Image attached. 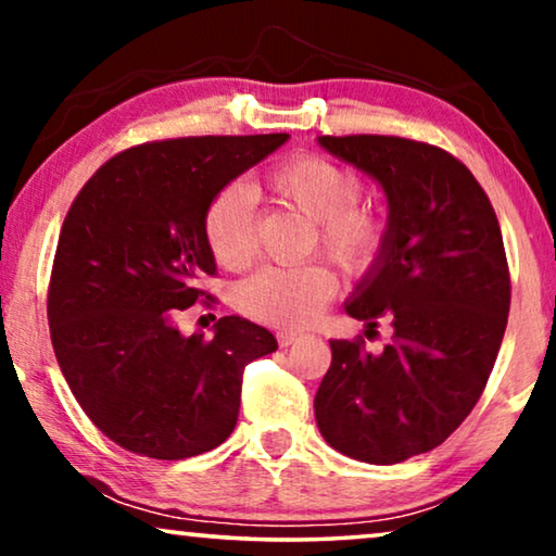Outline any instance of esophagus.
I'll return each mask as SVG.
<instances>
[{
  "label": "esophagus",
  "instance_id": "34e87169",
  "mask_svg": "<svg viewBox=\"0 0 556 556\" xmlns=\"http://www.w3.org/2000/svg\"><path fill=\"white\" fill-rule=\"evenodd\" d=\"M277 340H279V345H281V348H289V345H294L296 340H300V332L285 330V332H279V334H277Z\"/></svg>",
  "mask_w": 556,
  "mask_h": 556
}]
</instances>
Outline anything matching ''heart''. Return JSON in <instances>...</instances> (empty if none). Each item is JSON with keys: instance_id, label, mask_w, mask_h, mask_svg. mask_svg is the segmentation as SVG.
Here are the masks:
<instances>
[{"instance_id": "heart-1", "label": "heart", "mask_w": 556, "mask_h": 556, "mask_svg": "<svg viewBox=\"0 0 556 556\" xmlns=\"http://www.w3.org/2000/svg\"><path fill=\"white\" fill-rule=\"evenodd\" d=\"M267 186L289 206L315 222L317 244L348 275H363L378 262L386 224L359 208L363 181L357 174L323 155H296L271 170ZM254 203L247 184L224 186L203 214V239L218 267L244 269L254 260ZM338 287L323 262L300 267H264L237 287V307L271 327H304L319 315Z\"/></svg>"}]
</instances>
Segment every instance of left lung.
Segmentation results:
<instances>
[{
  "instance_id": "left-lung-1",
  "label": "left lung",
  "mask_w": 556,
  "mask_h": 556,
  "mask_svg": "<svg viewBox=\"0 0 556 556\" xmlns=\"http://www.w3.org/2000/svg\"><path fill=\"white\" fill-rule=\"evenodd\" d=\"M334 159L386 191L378 262L345 302L367 330L388 319L393 340H332L315 395L319 433L375 466L433 451L486 388L511 304L509 264L494 206L458 159L397 136H319Z\"/></svg>"
}]
</instances>
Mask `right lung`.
Returning <instances> with one entry per match:
<instances>
[{"mask_svg": "<svg viewBox=\"0 0 556 556\" xmlns=\"http://www.w3.org/2000/svg\"><path fill=\"white\" fill-rule=\"evenodd\" d=\"M287 138L132 146L70 206L47 292L50 338L75 401L121 448L181 460L216 448L237 426L241 375L275 353V334L231 315L211 338H186L176 319L211 300L201 289L216 275L203 239L211 199Z\"/></svg>", "mask_w": 556, "mask_h": 556, "instance_id": "obj_1", "label": "right lung"}]
</instances>
